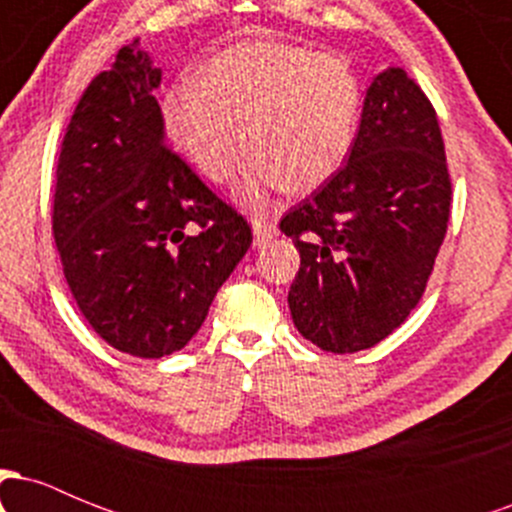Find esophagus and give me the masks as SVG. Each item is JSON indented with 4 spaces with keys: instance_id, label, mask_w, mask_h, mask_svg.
I'll return each instance as SVG.
<instances>
[{
    "instance_id": "1",
    "label": "esophagus",
    "mask_w": 512,
    "mask_h": 512,
    "mask_svg": "<svg viewBox=\"0 0 512 512\" xmlns=\"http://www.w3.org/2000/svg\"><path fill=\"white\" fill-rule=\"evenodd\" d=\"M250 223H252V231H255L257 243H260V240H264V238H272L276 233V223L269 219L267 214L250 216Z\"/></svg>"
}]
</instances>
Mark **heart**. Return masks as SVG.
Wrapping results in <instances>:
<instances>
[{"label":"heart","mask_w":512,"mask_h":512,"mask_svg":"<svg viewBox=\"0 0 512 512\" xmlns=\"http://www.w3.org/2000/svg\"><path fill=\"white\" fill-rule=\"evenodd\" d=\"M363 93L349 64L291 43L221 50L168 91L166 129L204 178L221 182L250 146L238 195L269 187L313 192L339 173L354 146ZM244 137H239V125Z\"/></svg>","instance_id":"1"}]
</instances>
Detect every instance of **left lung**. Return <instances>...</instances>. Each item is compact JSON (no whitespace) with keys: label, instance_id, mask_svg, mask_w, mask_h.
Instances as JSON below:
<instances>
[{"label":"left lung","instance_id":"8db88e82","mask_svg":"<svg viewBox=\"0 0 512 512\" xmlns=\"http://www.w3.org/2000/svg\"><path fill=\"white\" fill-rule=\"evenodd\" d=\"M450 204L436 110L390 67L368 88L344 166L279 223L301 252L289 291L298 332L332 354L395 332L424 296Z\"/></svg>","mask_w":512,"mask_h":512}]
</instances>
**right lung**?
Returning a JSON list of instances; mask_svg holds the SVG:
<instances>
[{
	"label": "right lung",
	"instance_id": "obj_1",
	"mask_svg": "<svg viewBox=\"0 0 512 512\" xmlns=\"http://www.w3.org/2000/svg\"><path fill=\"white\" fill-rule=\"evenodd\" d=\"M161 69L139 38L88 84L64 134L52 233L81 315L117 351L161 358L202 327L250 223L166 144Z\"/></svg>",
	"mask_w": 512,
	"mask_h": 512
}]
</instances>
